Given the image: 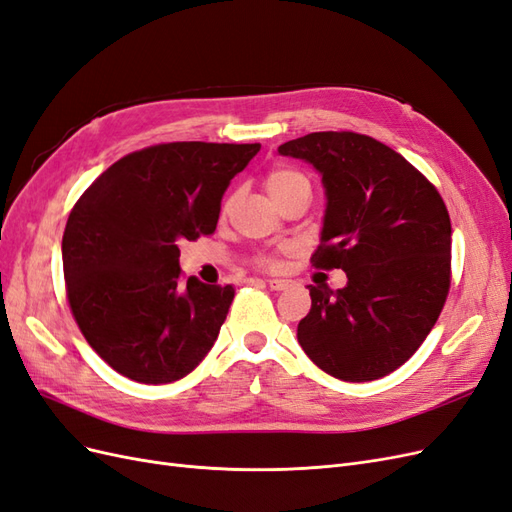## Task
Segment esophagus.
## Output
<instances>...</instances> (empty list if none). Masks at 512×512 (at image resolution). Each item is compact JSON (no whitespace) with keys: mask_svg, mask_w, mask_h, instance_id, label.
I'll return each instance as SVG.
<instances>
[{"mask_svg":"<svg viewBox=\"0 0 512 512\" xmlns=\"http://www.w3.org/2000/svg\"><path fill=\"white\" fill-rule=\"evenodd\" d=\"M267 284H269V288H271V290H286V288L290 286V282H288V280H269Z\"/></svg>","mask_w":512,"mask_h":512,"instance_id":"obj_1","label":"esophagus"}]
</instances>
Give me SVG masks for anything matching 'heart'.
I'll return each instance as SVG.
<instances>
[{"label": "heart", "mask_w": 512, "mask_h": 512, "mask_svg": "<svg viewBox=\"0 0 512 512\" xmlns=\"http://www.w3.org/2000/svg\"><path fill=\"white\" fill-rule=\"evenodd\" d=\"M265 190L271 196L273 203H280L282 198H286L292 192L309 190V181L292 168H273L271 173L265 177ZM262 262L269 267L275 265L273 258H265Z\"/></svg>", "instance_id": "1"}]
</instances>
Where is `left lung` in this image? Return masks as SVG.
Instances as JSON below:
<instances>
[{"instance_id":"1","label":"left lung","mask_w":512,"mask_h":512,"mask_svg":"<svg viewBox=\"0 0 512 512\" xmlns=\"http://www.w3.org/2000/svg\"><path fill=\"white\" fill-rule=\"evenodd\" d=\"M277 153L318 170L327 205L312 262L348 277L337 290L309 286L301 348L339 380L391 374L425 342L451 286L444 200L406 158L365 134L314 132Z\"/></svg>"}]
</instances>
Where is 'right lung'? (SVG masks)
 <instances>
[{
	"label": "right lung",
	"instance_id": "add662e5",
	"mask_svg": "<svg viewBox=\"0 0 512 512\" xmlns=\"http://www.w3.org/2000/svg\"><path fill=\"white\" fill-rule=\"evenodd\" d=\"M260 145L168 143L134 151L70 211L61 260L81 333L121 376L175 382L218 339L235 288L181 280L179 241L211 235L230 179Z\"/></svg>",
	"mask_w": 512,
	"mask_h": 512
}]
</instances>
